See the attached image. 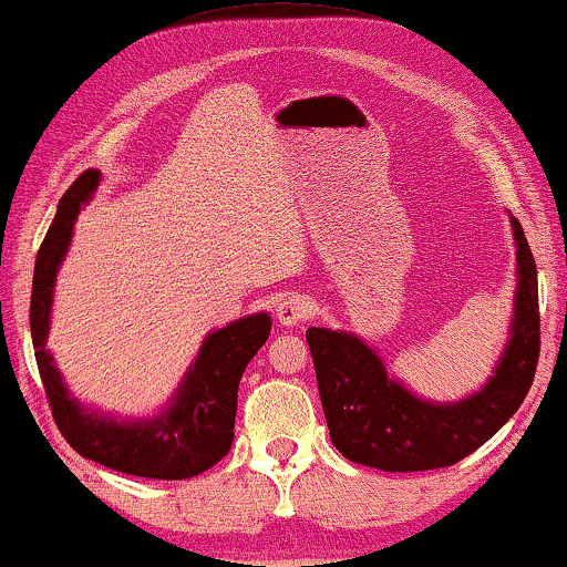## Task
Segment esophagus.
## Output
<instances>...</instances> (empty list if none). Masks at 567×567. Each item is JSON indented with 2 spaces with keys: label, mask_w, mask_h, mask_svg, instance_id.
Wrapping results in <instances>:
<instances>
[{
  "label": "esophagus",
  "mask_w": 567,
  "mask_h": 567,
  "mask_svg": "<svg viewBox=\"0 0 567 567\" xmlns=\"http://www.w3.org/2000/svg\"><path fill=\"white\" fill-rule=\"evenodd\" d=\"M307 315H309V301L301 297V293H284V297L278 299L276 317H278V322L286 324V328L307 320Z\"/></svg>",
  "instance_id": "34e87169"
}]
</instances>
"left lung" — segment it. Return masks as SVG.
Here are the masks:
<instances>
[{
  "label": "left lung",
  "mask_w": 567,
  "mask_h": 567,
  "mask_svg": "<svg viewBox=\"0 0 567 567\" xmlns=\"http://www.w3.org/2000/svg\"><path fill=\"white\" fill-rule=\"evenodd\" d=\"M516 243L514 320L493 377L456 402L423 400L386 374L374 348L346 330L309 328L317 386L332 444L346 460L384 472L452 467L493 439L522 405L539 359L537 266L522 224Z\"/></svg>",
  "instance_id": "obj_1"
}]
</instances>
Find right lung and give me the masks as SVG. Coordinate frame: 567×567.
<instances>
[{
    "label": "right lung",
    "mask_w": 567,
    "mask_h": 567,
    "mask_svg": "<svg viewBox=\"0 0 567 567\" xmlns=\"http://www.w3.org/2000/svg\"><path fill=\"white\" fill-rule=\"evenodd\" d=\"M97 185V169L76 177L72 188L61 196L56 219L35 258L30 336L53 421L76 454L115 472L152 480L196 477L229 452L235 439L239 379L268 340L270 317L268 312H255L208 332L173 398L150 417L111 415L76 400L45 343L56 274L72 245L76 216L95 196Z\"/></svg>",
    "instance_id": "1"
}]
</instances>
